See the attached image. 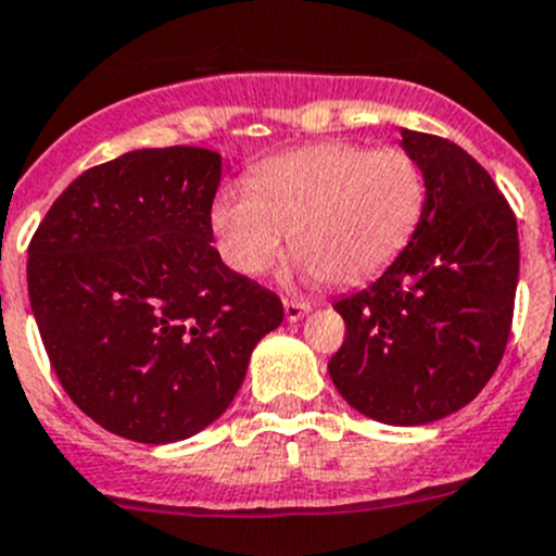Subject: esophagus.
<instances>
[{"instance_id":"esophagus-1","label":"esophagus","mask_w":556,"mask_h":556,"mask_svg":"<svg viewBox=\"0 0 556 556\" xmlns=\"http://www.w3.org/2000/svg\"><path fill=\"white\" fill-rule=\"evenodd\" d=\"M308 312H312V303H308V300H283V314H287L289 323H298V319H303Z\"/></svg>"}]
</instances>
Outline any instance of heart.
I'll return each mask as SVG.
<instances>
[{
  "label": "heart",
  "mask_w": 556,
  "mask_h": 556,
  "mask_svg": "<svg viewBox=\"0 0 556 556\" xmlns=\"http://www.w3.org/2000/svg\"><path fill=\"white\" fill-rule=\"evenodd\" d=\"M425 203V170L414 154L328 140L264 162L251 187H223L208 223L233 273H267L292 231L305 275L355 287L405 251Z\"/></svg>",
  "instance_id": "b5f03b06"
}]
</instances>
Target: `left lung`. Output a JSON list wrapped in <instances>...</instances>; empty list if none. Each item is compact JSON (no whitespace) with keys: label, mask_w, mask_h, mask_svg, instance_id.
<instances>
[{"label":"left lung","mask_w":556,"mask_h":556,"mask_svg":"<svg viewBox=\"0 0 556 556\" xmlns=\"http://www.w3.org/2000/svg\"><path fill=\"white\" fill-rule=\"evenodd\" d=\"M425 170L427 203L405 251L333 305L348 333L328 371L339 394L383 425H427L475 400L510 339L518 226L471 154L402 129Z\"/></svg>","instance_id":"left-lung-1"}]
</instances>
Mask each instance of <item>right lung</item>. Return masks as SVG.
<instances>
[{
  "label": "right lung",
  "instance_id": "add662e5",
  "mask_svg": "<svg viewBox=\"0 0 556 556\" xmlns=\"http://www.w3.org/2000/svg\"><path fill=\"white\" fill-rule=\"evenodd\" d=\"M226 165L129 151L65 187L29 242L27 287L65 394L96 425L173 444L231 405L281 298L233 273L208 223Z\"/></svg>",
  "mask_w": 556,
  "mask_h": 556
}]
</instances>
